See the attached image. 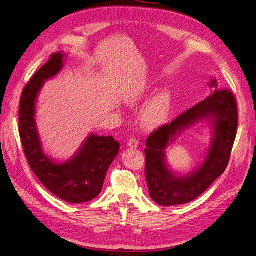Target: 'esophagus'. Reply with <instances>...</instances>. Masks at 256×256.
Segmentation results:
<instances>
[{
    "instance_id": "1",
    "label": "esophagus",
    "mask_w": 256,
    "mask_h": 256,
    "mask_svg": "<svg viewBox=\"0 0 256 256\" xmlns=\"http://www.w3.org/2000/svg\"><path fill=\"white\" fill-rule=\"evenodd\" d=\"M127 145H128V147H130V148H136V147L138 146V141L136 140V138H132L128 141Z\"/></svg>"
}]
</instances>
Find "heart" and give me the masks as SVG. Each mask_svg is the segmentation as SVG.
<instances>
[{"label":"heart","mask_w":256,"mask_h":256,"mask_svg":"<svg viewBox=\"0 0 256 256\" xmlns=\"http://www.w3.org/2000/svg\"><path fill=\"white\" fill-rule=\"evenodd\" d=\"M136 98H130L134 102ZM173 94L171 90L164 88L154 95L142 113V125L147 130H154L164 125L171 114Z\"/></svg>","instance_id":"b5f03b06"}]
</instances>
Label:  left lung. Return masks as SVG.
<instances>
[{
	"mask_svg": "<svg viewBox=\"0 0 256 256\" xmlns=\"http://www.w3.org/2000/svg\"><path fill=\"white\" fill-rule=\"evenodd\" d=\"M209 86L212 94L166 124L148 136L145 152V178L150 198L161 206L189 203L198 198L223 174L228 164L238 124L236 99L228 90H218L216 79ZM207 120L212 128L211 145L201 166L186 176H177L165 162V150L193 124Z\"/></svg>",
	"mask_w": 256,
	"mask_h": 256,
	"instance_id": "left-lung-1",
	"label": "left lung"
}]
</instances>
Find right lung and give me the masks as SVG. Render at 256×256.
<instances>
[{
    "label": "right lung",
    "mask_w": 256,
    "mask_h": 256,
    "mask_svg": "<svg viewBox=\"0 0 256 256\" xmlns=\"http://www.w3.org/2000/svg\"><path fill=\"white\" fill-rule=\"evenodd\" d=\"M64 60L63 52L52 54L23 90L19 134L28 164L40 182L65 202L80 204L94 200L102 192L108 168L118 154L120 144L113 136L92 134L67 161L56 162L44 154L35 120L36 100L44 81L62 70Z\"/></svg>",
    "instance_id": "1"
}]
</instances>
